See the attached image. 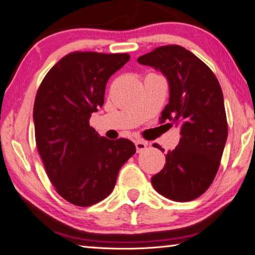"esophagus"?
<instances>
[{"instance_id": "esophagus-1", "label": "esophagus", "mask_w": 255, "mask_h": 255, "mask_svg": "<svg viewBox=\"0 0 255 255\" xmlns=\"http://www.w3.org/2000/svg\"><path fill=\"white\" fill-rule=\"evenodd\" d=\"M135 146H136L137 153H140V152H143V150L146 147H147V143H146V141H143V140H136Z\"/></svg>"}]
</instances>
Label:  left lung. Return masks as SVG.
Instances as JSON below:
<instances>
[{"label": "left lung", "instance_id": "left-lung-1", "mask_svg": "<svg viewBox=\"0 0 255 255\" xmlns=\"http://www.w3.org/2000/svg\"><path fill=\"white\" fill-rule=\"evenodd\" d=\"M137 62L166 77L170 99L159 120L181 128L179 145L167 152L165 165L152 176L153 187L167 199H196L213 183L227 139L221 85L202 60L178 45L157 47Z\"/></svg>", "mask_w": 255, "mask_h": 255}]
</instances>
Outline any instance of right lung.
Returning a JSON list of instances; mask_svg holds the SVG:
<instances>
[{
  "mask_svg": "<svg viewBox=\"0 0 255 255\" xmlns=\"http://www.w3.org/2000/svg\"><path fill=\"white\" fill-rule=\"evenodd\" d=\"M130 56L75 51L47 73L33 106L34 136L47 175L60 197L89 207L112 192L136 152L126 138L107 139L90 126L105 102L108 80Z\"/></svg>",
  "mask_w": 255,
  "mask_h": 255,
  "instance_id": "right-lung-1",
  "label": "right lung"
}]
</instances>
